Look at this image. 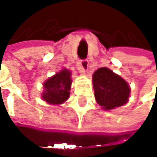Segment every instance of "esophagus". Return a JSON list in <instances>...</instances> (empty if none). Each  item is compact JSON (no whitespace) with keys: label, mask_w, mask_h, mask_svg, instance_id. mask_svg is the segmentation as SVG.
I'll use <instances>...</instances> for the list:
<instances>
[{"label":"esophagus","mask_w":157,"mask_h":157,"mask_svg":"<svg viewBox=\"0 0 157 157\" xmlns=\"http://www.w3.org/2000/svg\"><path fill=\"white\" fill-rule=\"evenodd\" d=\"M88 65H89V62L88 60H82L80 63V67L82 70V72H87L88 70Z\"/></svg>","instance_id":"obj_1"}]
</instances>
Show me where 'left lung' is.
<instances>
[{"label": "left lung", "instance_id": "8db88e82", "mask_svg": "<svg viewBox=\"0 0 157 157\" xmlns=\"http://www.w3.org/2000/svg\"><path fill=\"white\" fill-rule=\"evenodd\" d=\"M93 87L96 103L103 110L114 109L129 101L131 89L128 82L107 67L94 73Z\"/></svg>", "mask_w": 157, "mask_h": 157}]
</instances>
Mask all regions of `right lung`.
Listing matches in <instances>:
<instances>
[{
	"mask_svg": "<svg viewBox=\"0 0 157 157\" xmlns=\"http://www.w3.org/2000/svg\"><path fill=\"white\" fill-rule=\"evenodd\" d=\"M72 72L63 68L44 82L42 99L49 105H58L66 102L70 96Z\"/></svg>",
	"mask_w": 157,
	"mask_h": 157,
	"instance_id": "1",
	"label": "right lung"
}]
</instances>
